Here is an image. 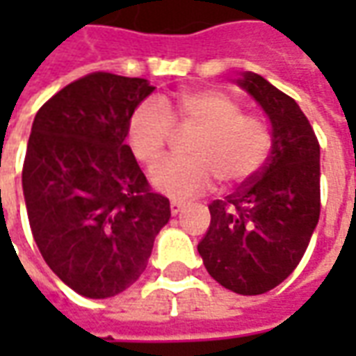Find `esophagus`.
Wrapping results in <instances>:
<instances>
[{
    "label": "esophagus",
    "mask_w": 356,
    "mask_h": 356,
    "mask_svg": "<svg viewBox=\"0 0 356 356\" xmlns=\"http://www.w3.org/2000/svg\"><path fill=\"white\" fill-rule=\"evenodd\" d=\"M183 206H185V204H183V202H179V200H171V202H170V209H171V213H173V216H177L179 211H181V209H183Z\"/></svg>",
    "instance_id": "34e87169"
}]
</instances>
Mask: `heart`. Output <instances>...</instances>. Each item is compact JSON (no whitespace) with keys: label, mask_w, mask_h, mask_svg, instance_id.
I'll list each match as a JSON object with an SVG mask.
<instances>
[{"label":"heart","mask_w":356,"mask_h":356,"mask_svg":"<svg viewBox=\"0 0 356 356\" xmlns=\"http://www.w3.org/2000/svg\"><path fill=\"white\" fill-rule=\"evenodd\" d=\"M196 129L183 158H170L150 171L160 193L186 200L206 193L219 179L223 186L244 185L261 171L270 152L273 135L265 118L242 112L229 95L216 89H194L173 101L147 99L127 120V145L139 162L152 165L163 154L173 135Z\"/></svg>","instance_id":"heart-1"}]
</instances>
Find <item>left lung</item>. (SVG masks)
<instances>
[{"mask_svg":"<svg viewBox=\"0 0 356 356\" xmlns=\"http://www.w3.org/2000/svg\"><path fill=\"white\" fill-rule=\"evenodd\" d=\"M273 124L261 171L209 204L211 223L198 244L208 273L227 290L259 296L298 267L321 217V145L290 95L259 74L238 80Z\"/></svg>","mask_w":356,"mask_h":356,"instance_id":"8db88e82","label":"left lung"}]
</instances>
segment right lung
I'll return each instance as SVG.
<instances>
[{
	"label": "right lung",
	"instance_id": "obj_1",
	"mask_svg": "<svg viewBox=\"0 0 356 356\" xmlns=\"http://www.w3.org/2000/svg\"><path fill=\"white\" fill-rule=\"evenodd\" d=\"M154 91L143 78L91 72L38 110L22 165L40 254L80 296L112 298L147 268L170 200L152 193L125 145L133 108Z\"/></svg>",
	"mask_w": 356,
	"mask_h": 356
}]
</instances>
